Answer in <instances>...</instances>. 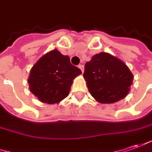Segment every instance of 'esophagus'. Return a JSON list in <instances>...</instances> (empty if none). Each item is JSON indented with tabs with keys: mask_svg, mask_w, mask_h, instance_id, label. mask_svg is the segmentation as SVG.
I'll use <instances>...</instances> for the list:
<instances>
[{
	"mask_svg": "<svg viewBox=\"0 0 152 152\" xmlns=\"http://www.w3.org/2000/svg\"><path fill=\"white\" fill-rule=\"evenodd\" d=\"M78 67L80 68V71H81V72H82V73L84 72V66H83L82 64H80V65H79V66H78Z\"/></svg>",
	"mask_w": 152,
	"mask_h": 152,
	"instance_id": "esophagus-1",
	"label": "esophagus"
}]
</instances>
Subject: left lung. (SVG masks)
<instances>
[{
  "mask_svg": "<svg viewBox=\"0 0 152 152\" xmlns=\"http://www.w3.org/2000/svg\"><path fill=\"white\" fill-rule=\"evenodd\" d=\"M90 93L100 103H114L126 97L133 75L127 66L111 55L101 52L86 63L83 74Z\"/></svg>",
  "mask_w": 152,
  "mask_h": 152,
  "instance_id": "8db88e82",
  "label": "left lung"
}]
</instances>
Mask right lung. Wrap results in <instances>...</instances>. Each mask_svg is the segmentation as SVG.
<instances>
[{
	"instance_id": "right-lung-1",
	"label": "right lung",
	"mask_w": 152,
	"mask_h": 152,
	"mask_svg": "<svg viewBox=\"0 0 152 152\" xmlns=\"http://www.w3.org/2000/svg\"><path fill=\"white\" fill-rule=\"evenodd\" d=\"M80 73L69 56L57 50H51L31 68L28 79L30 91L44 103H58L69 95L74 78Z\"/></svg>"
}]
</instances>
